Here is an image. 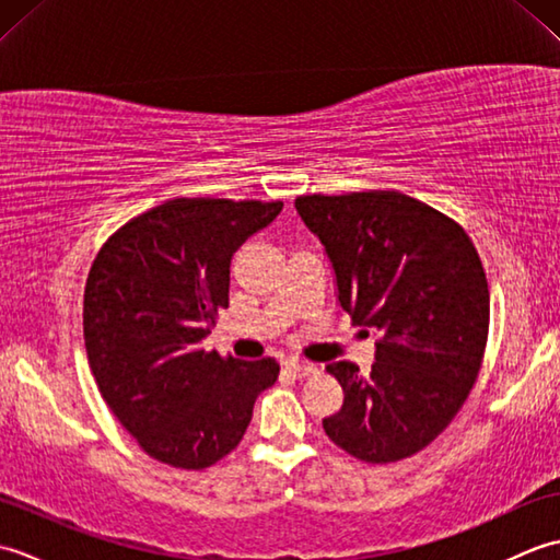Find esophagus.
<instances>
[{
    "label": "esophagus",
    "mask_w": 560,
    "mask_h": 560,
    "mask_svg": "<svg viewBox=\"0 0 560 560\" xmlns=\"http://www.w3.org/2000/svg\"><path fill=\"white\" fill-rule=\"evenodd\" d=\"M287 371L293 373L295 377H305V375L315 373V368H313L311 363H303V361H299V359H291V361H287Z\"/></svg>",
    "instance_id": "34e87169"
}]
</instances>
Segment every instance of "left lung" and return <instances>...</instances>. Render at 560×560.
<instances>
[{
    "label": "left lung",
    "instance_id": "1",
    "mask_svg": "<svg viewBox=\"0 0 560 560\" xmlns=\"http://www.w3.org/2000/svg\"><path fill=\"white\" fill-rule=\"evenodd\" d=\"M305 229L325 247L337 301L351 323L377 335L361 375L327 363L343 404L325 433L371 464L397 462L445 431L477 383L489 337V283L469 235L401 192L295 199Z\"/></svg>",
    "mask_w": 560,
    "mask_h": 560
}]
</instances>
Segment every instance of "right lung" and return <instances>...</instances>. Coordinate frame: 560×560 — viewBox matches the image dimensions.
<instances>
[{
	"mask_svg": "<svg viewBox=\"0 0 560 560\" xmlns=\"http://www.w3.org/2000/svg\"><path fill=\"white\" fill-rule=\"evenodd\" d=\"M283 201L171 199L122 225L93 261L83 339L101 395L153 459L205 469L241 443L273 359L201 349L229 307L231 259Z\"/></svg>",
	"mask_w": 560,
	"mask_h": 560,
	"instance_id": "right-lung-1",
	"label": "right lung"
}]
</instances>
